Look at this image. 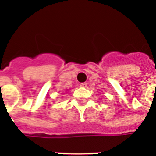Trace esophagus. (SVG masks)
<instances>
[{
	"mask_svg": "<svg viewBox=\"0 0 156 156\" xmlns=\"http://www.w3.org/2000/svg\"><path fill=\"white\" fill-rule=\"evenodd\" d=\"M87 86H88V84H87L86 83H83L80 84V87H81V88H87Z\"/></svg>",
	"mask_w": 156,
	"mask_h": 156,
	"instance_id": "obj_1",
	"label": "esophagus"
}]
</instances>
